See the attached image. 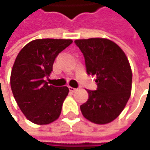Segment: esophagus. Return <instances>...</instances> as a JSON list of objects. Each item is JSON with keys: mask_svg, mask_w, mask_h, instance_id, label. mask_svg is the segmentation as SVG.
Listing matches in <instances>:
<instances>
[{"mask_svg": "<svg viewBox=\"0 0 150 150\" xmlns=\"http://www.w3.org/2000/svg\"><path fill=\"white\" fill-rule=\"evenodd\" d=\"M69 90H70L71 92H75V91L77 90V88H72V87H69Z\"/></svg>", "mask_w": 150, "mask_h": 150, "instance_id": "esophagus-1", "label": "esophagus"}]
</instances>
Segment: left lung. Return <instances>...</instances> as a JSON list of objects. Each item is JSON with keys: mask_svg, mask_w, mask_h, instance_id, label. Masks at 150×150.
Wrapping results in <instances>:
<instances>
[{"mask_svg": "<svg viewBox=\"0 0 150 150\" xmlns=\"http://www.w3.org/2000/svg\"><path fill=\"white\" fill-rule=\"evenodd\" d=\"M85 59L88 75L96 76L97 88L88 90L81 105L83 116L96 124L115 120L123 110L131 93L132 71L122 48L110 40L90 38L75 41Z\"/></svg>", "mask_w": 150, "mask_h": 150, "instance_id": "obj_1", "label": "left lung"}]
</instances>
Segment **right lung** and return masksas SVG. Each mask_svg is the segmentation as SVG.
Masks as SVG:
<instances>
[{
  "instance_id": "obj_1",
  "label": "right lung",
  "mask_w": 150,
  "mask_h": 150,
  "mask_svg": "<svg viewBox=\"0 0 150 150\" xmlns=\"http://www.w3.org/2000/svg\"><path fill=\"white\" fill-rule=\"evenodd\" d=\"M72 42L65 39L35 40L25 46L15 59L11 89L22 113L35 124H48L61 115L69 88L48 85L44 79L53 71L59 53Z\"/></svg>"
}]
</instances>
